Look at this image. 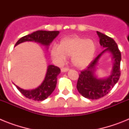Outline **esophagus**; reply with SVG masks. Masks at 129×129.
<instances>
[{
    "label": "esophagus",
    "mask_w": 129,
    "mask_h": 129,
    "mask_svg": "<svg viewBox=\"0 0 129 129\" xmlns=\"http://www.w3.org/2000/svg\"><path fill=\"white\" fill-rule=\"evenodd\" d=\"M68 70L69 69L68 68H61V72H67L68 71Z\"/></svg>",
    "instance_id": "obj_1"
}]
</instances>
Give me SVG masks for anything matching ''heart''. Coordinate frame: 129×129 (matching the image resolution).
I'll use <instances>...</instances> for the list:
<instances>
[{"label": "heart", "mask_w": 129, "mask_h": 129, "mask_svg": "<svg viewBox=\"0 0 129 129\" xmlns=\"http://www.w3.org/2000/svg\"><path fill=\"white\" fill-rule=\"evenodd\" d=\"M96 51V44L92 39L74 36L61 40L60 45H53L51 55L60 64L71 57L73 65L77 68L86 67L93 59Z\"/></svg>", "instance_id": "b5f03b06"}]
</instances>
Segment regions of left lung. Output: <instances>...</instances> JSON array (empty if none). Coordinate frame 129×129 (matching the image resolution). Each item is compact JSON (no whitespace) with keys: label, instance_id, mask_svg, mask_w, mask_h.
Masks as SVG:
<instances>
[{"label":"left lung","instance_id":"obj_1","mask_svg":"<svg viewBox=\"0 0 129 129\" xmlns=\"http://www.w3.org/2000/svg\"><path fill=\"white\" fill-rule=\"evenodd\" d=\"M100 37V44L103 48V52L90 63L85 70L81 71L77 83L78 92L86 98L98 100L107 95L114 86L120 77L121 52L113 39L97 31ZM110 53L112 55L113 66L111 75L104 78H98L95 75L96 65L103 53Z\"/></svg>","mask_w":129,"mask_h":129}]
</instances>
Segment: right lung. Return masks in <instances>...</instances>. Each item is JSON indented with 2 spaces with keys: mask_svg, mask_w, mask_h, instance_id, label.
Returning a JSON list of instances; mask_svg holds the SVG:
<instances>
[{
  "mask_svg": "<svg viewBox=\"0 0 129 129\" xmlns=\"http://www.w3.org/2000/svg\"><path fill=\"white\" fill-rule=\"evenodd\" d=\"M59 31L38 30L32 34H28L21 37L16 43L15 46L24 42H34L39 43L48 49V46L55 37L59 35ZM61 70L54 65L48 66L47 72L44 81L38 87L31 90H24L15 85L17 89L26 98L35 101H43L46 99L53 92L57 84V76L60 74Z\"/></svg>",
  "mask_w": 129,
  "mask_h": 129,
  "instance_id": "right-lung-1",
  "label": "right lung"
}]
</instances>
